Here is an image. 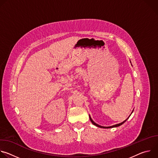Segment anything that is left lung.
<instances>
[{"instance_id": "obj_1", "label": "left lung", "mask_w": 158, "mask_h": 158, "mask_svg": "<svg viewBox=\"0 0 158 158\" xmlns=\"http://www.w3.org/2000/svg\"><path fill=\"white\" fill-rule=\"evenodd\" d=\"M133 112V111H132ZM129 117H130V116H129ZM89 118H90V120H91V123L94 124V125H95V126H98V127H101V128H112V127H118V126H121V125H122L123 123H124L127 120V119L129 118H127L126 120H125L124 121H123V122H122L121 123H119V124H116V125H114V126H109V127H104V126H100V125H99V124H97L96 123H95L93 121V119H91V116H89Z\"/></svg>"}]
</instances>
